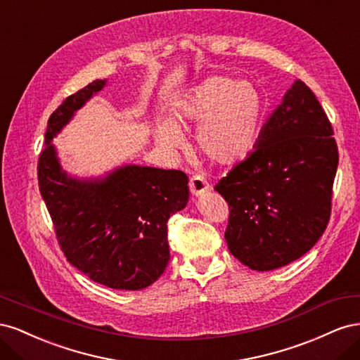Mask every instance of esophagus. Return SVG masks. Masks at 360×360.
<instances>
[{"mask_svg": "<svg viewBox=\"0 0 360 360\" xmlns=\"http://www.w3.org/2000/svg\"><path fill=\"white\" fill-rule=\"evenodd\" d=\"M189 188H191L192 195H195V197H200V195L205 193L210 189V183L201 176H193L189 181Z\"/></svg>", "mask_w": 360, "mask_h": 360, "instance_id": "obj_1", "label": "esophagus"}]
</instances>
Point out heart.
Listing matches in <instances>:
<instances>
[{"instance_id": "1", "label": "heart", "mask_w": 360, "mask_h": 360, "mask_svg": "<svg viewBox=\"0 0 360 360\" xmlns=\"http://www.w3.org/2000/svg\"><path fill=\"white\" fill-rule=\"evenodd\" d=\"M264 115V99L258 86L216 75L184 91L174 103L171 120L156 122L153 134L169 153L184 146L181 129L198 126L195 144L200 153L217 165H236L252 153Z\"/></svg>"}]
</instances>
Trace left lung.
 <instances>
[{
  "mask_svg": "<svg viewBox=\"0 0 360 360\" xmlns=\"http://www.w3.org/2000/svg\"><path fill=\"white\" fill-rule=\"evenodd\" d=\"M332 135L317 97L294 81L252 153L216 184L230 205L225 240L242 264L257 271L279 269L320 240L338 168Z\"/></svg>",
  "mask_w": 360,
  "mask_h": 360,
  "instance_id": "left-lung-1",
  "label": "left lung"
}]
</instances>
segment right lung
<instances>
[{
  "label": "right lung",
  "instance_id": "obj_1",
  "mask_svg": "<svg viewBox=\"0 0 360 360\" xmlns=\"http://www.w3.org/2000/svg\"><path fill=\"white\" fill-rule=\"evenodd\" d=\"M106 82L93 81L51 115L37 167L39 188L69 263L102 285L135 291L165 271L167 222L186 207L189 180L183 171L135 163L97 177H78L63 168L53 138Z\"/></svg>",
  "mask_w": 360,
  "mask_h": 360
}]
</instances>
